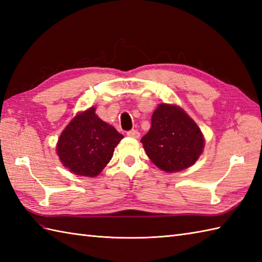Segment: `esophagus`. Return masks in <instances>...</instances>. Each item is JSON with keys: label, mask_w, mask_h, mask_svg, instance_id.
<instances>
[{"label": "esophagus", "mask_w": 262, "mask_h": 262, "mask_svg": "<svg viewBox=\"0 0 262 262\" xmlns=\"http://www.w3.org/2000/svg\"><path fill=\"white\" fill-rule=\"evenodd\" d=\"M127 135L129 136V137H133V138H138L140 137V132L138 130H136V129H132V130H129V132H127Z\"/></svg>", "instance_id": "esophagus-1"}]
</instances>
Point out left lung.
I'll return each mask as SVG.
<instances>
[{
	"instance_id": "obj_1",
	"label": "left lung",
	"mask_w": 262,
	"mask_h": 262,
	"mask_svg": "<svg viewBox=\"0 0 262 262\" xmlns=\"http://www.w3.org/2000/svg\"><path fill=\"white\" fill-rule=\"evenodd\" d=\"M141 142L152 162L166 172L189 168L204 148V137L196 122L179 107L165 103L153 113L151 128Z\"/></svg>"
}]
</instances>
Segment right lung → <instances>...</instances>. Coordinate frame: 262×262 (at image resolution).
I'll return each mask as SVG.
<instances>
[{"instance_id": "right-lung-1", "label": "right lung", "mask_w": 262, "mask_h": 262, "mask_svg": "<svg viewBox=\"0 0 262 262\" xmlns=\"http://www.w3.org/2000/svg\"><path fill=\"white\" fill-rule=\"evenodd\" d=\"M124 136L90 108L72 120L60 135L57 154L65 168L77 176L96 177L113 158Z\"/></svg>"}]
</instances>
